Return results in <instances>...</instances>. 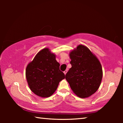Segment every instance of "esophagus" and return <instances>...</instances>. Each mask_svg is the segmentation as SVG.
Wrapping results in <instances>:
<instances>
[{"label": "esophagus", "mask_w": 123, "mask_h": 123, "mask_svg": "<svg viewBox=\"0 0 123 123\" xmlns=\"http://www.w3.org/2000/svg\"><path fill=\"white\" fill-rule=\"evenodd\" d=\"M67 72H68V70H64V74H66V73H67Z\"/></svg>", "instance_id": "34e87169"}]
</instances>
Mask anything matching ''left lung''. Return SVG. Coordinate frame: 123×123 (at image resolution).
<instances>
[{"label":"left lung","instance_id":"1","mask_svg":"<svg viewBox=\"0 0 123 123\" xmlns=\"http://www.w3.org/2000/svg\"><path fill=\"white\" fill-rule=\"evenodd\" d=\"M72 65L66 79L73 92L80 98L88 97L98 89L103 78L99 60L88 48L79 45L69 54Z\"/></svg>","mask_w":123,"mask_h":123}]
</instances>
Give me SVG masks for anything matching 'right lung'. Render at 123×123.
Listing matches in <instances>:
<instances>
[{"label":"right lung","mask_w":123,"mask_h":123,"mask_svg":"<svg viewBox=\"0 0 123 123\" xmlns=\"http://www.w3.org/2000/svg\"><path fill=\"white\" fill-rule=\"evenodd\" d=\"M26 78L30 89L41 97H49L56 90L59 82L65 78L60 64L49 49L37 53L26 68Z\"/></svg>","instance_id":"add662e5"}]
</instances>
